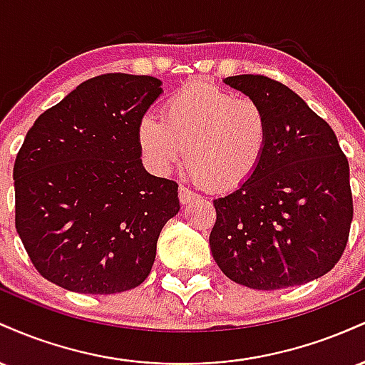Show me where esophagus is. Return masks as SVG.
I'll use <instances>...</instances> for the list:
<instances>
[{"label":"esophagus","mask_w":365,"mask_h":365,"mask_svg":"<svg viewBox=\"0 0 365 365\" xmlns=\"http://www.w3.org/2000/svg\"><path fill=\"white\" fill-rule=\"evenodd\" d=\"M195 197H197V194H194V192L188 190L187 187L180 185V188H178V199H180V204H182V206H187V204H190L192 200L195 199Z\"/></svg>","instance_id":"34e87169"}]
</instances>
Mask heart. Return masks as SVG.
<instances>
[{"mask_svg":"<svg viewBox=\"0 0 365 365\" xmlns=\"http://www.w3.org/2000/svg\"><path fill=\"white\" fill-rule=\"evenodd\" d=\"M137 142L156 175H168L187 156L195 180L232 190L261 165L269 144V118L254 99L194 82L166 99L163 118L142 116Z\"/></svg>","mask_w":365,"mask_h":365,"instance_id":"1","label":"heart"}]
</instances>
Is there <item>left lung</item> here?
Returning <instances> with one entry per match:
<instances>
[{"mask_svg":"<svg viewBox=\"0 0 365 365\" xmlns=\"http://www.w3.org/2000/svg\"><path fill=\"white\" fill-rule=\"evenodd\" d=\"M223 82L266 110L269 144L252 177L215 199L212 257L232 282L255 290L321 278L340 261L354 217L336 135L283 83L262 75Z\"/></svg>","mask_w":365,"mask_h":365,"instance_id":"8db88e82","label":"left lung"}]
</instances>
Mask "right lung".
<instances>
[{
    "mask_svg": "<svg viewBox=\"0 0 365 365\" xmlns=\"http://www.w3.org/2000/svg\"><path fill=\"white\" fill-rule=\"evenodd\" d=\"M163 82L106 73L44 111L16 154L15 226L43 278L110 295L148 278L178 185L142 165L137 127Z\"/></svg>",
    "mask_w": 365,
    "mask_h": 365,
    "instance_id": "add662e5",
    "label": "right lung"
}]
</instances>
